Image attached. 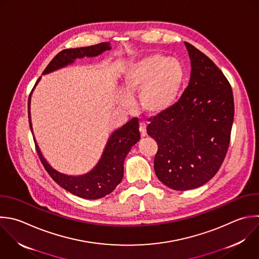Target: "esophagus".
Instances as JSON below:
<instances>
[{"label": "esophagus", "instance_id": "esophagus-1", "mask_svg": "<svg viewBox=\"0 0 259 259\" xmlns=\"http://www.w3.org/2000/svg\"><path fill=\"white\" fill-rule=\"evenodd\" d=\"M139 128H140V133H141V137L145 138L147 136V126H146V124L144 122H141Z\"/></svg>", "mask_w": 259, "mask_h": 259}]
</instances>
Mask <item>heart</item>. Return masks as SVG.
Listing matches in <instances>:
<instances>
[{
    "label": "heart",
    "mask_w": 259,
    "mask_h": 259,
    "mask_svg": "<svg viewBox=\"0 0 259 259\" xmlns=\"http://www.w3.org/2000/svg\"><path fill=\"white\" fill-rule=\"evenodd\" d=\"M184 82L185 70L178 60L153 55L130 65L123 71L117 103L128 108L131 98L139 93L140 108L150 116H157L176 104Z\"/></svg>",
    "instance_id": "heart-1"
}]
</instances>
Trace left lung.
Returning <instances> with one entry per match:
<instances>
[{
	"label": "left lung",
	"mask_w": 259,
	"mask_h": 259,
	"mask_svg": "<svg viewBox=\"0 0 259 259\" xmlns=\"http://www.w3.org/2000/svg\"><path fill=\"white\" fill-rule=\"evenodd\" d=\"M190 79L178 102L151 120L147 133L158 145L154 169L174 190L197 188L220 169L234 119L232 88L204 54L184 42Z\"/></svg>",
	"instance_id": "8db88e82"
}]
</instances>
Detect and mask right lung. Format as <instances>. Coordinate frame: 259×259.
Instances as JSON below:
<instances>
[{"instance_id":"add662e5","label":"right lung","mask_w":259,"mask_h":259,"mask_svg":"<svg viewBox=\"0 0 259 259\" xmlns=\"http://www.w3.org/2000/svg\"><path fill=\"white\" fill-rule=\"evenodd\" d=\"M111 47L109 42H102L96 46L69 49L59 53L49 64L44 71L42 75H47L63 69L78 59L95 58L103 54L105 51H110ZM41 78L37 80L34 88L38 84ZM32 89V92L34 90ZM28 99V118L31 133L33 135V128L31 123L30 113V102L31 95ZM139 121L136 118L131 119L127 123L122 125L120 128L114 131L108 138L107 144L103 150L101 158L99 159L96 166L89 172L83 175H68L59 172L51 166V164L44 157L36 141L34 138L36 151L39 156L41 163L46 170L49 172L51 177L64 189L68 190L74 195H77L86 199H98L111 193L115 187L120 183L123 177V162L131 151L132 147L140 141Z\"/></svg>"}]
</instances>
